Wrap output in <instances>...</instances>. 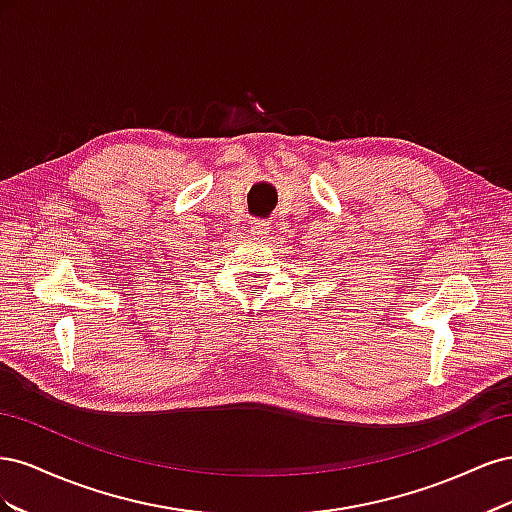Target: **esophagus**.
<instances>
[{
    "label": "esophagus",
    "instance_id": "1",
    "mask_svg": "<svg viewBox=\"0 0 512 512\" xmlns=\"http://www.w3.org/2000/svg\"><path fill=\"white\" fill-rule=\"evenodd\" d=\"M252 235H256V237L269 235V222L267 220H260V218L252 220Z\"/></svg>",
    "mask_w": 512,
    "mask_h": 512
}]
</instances>
